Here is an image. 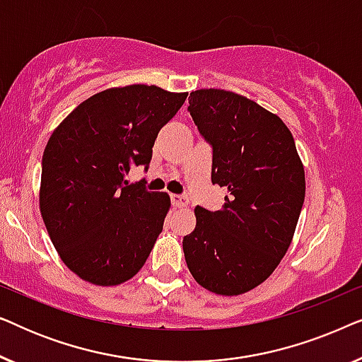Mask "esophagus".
<instances>
[{"label": "esophagus", "mask_w": 362, "mask_h": 362, "mask_svg": "<svg viewBox=\"0 0 362 362\" xmlns=\"http://www.w3.org/2000/svg\"><path fill=\"white\" fill-rule=\"evenodd\" d=\"M171 204L175 207H186L189 204V199H187L186 196H181V194H171Z\"/></svg>", "instance_id": "1"}]
</instances>
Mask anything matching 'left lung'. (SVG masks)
Returning <instances> with one entry per match:
<instances>
[{"instance_id": "8db88e82", "label": "left lung", "mask_w": 362, "mask_h": 362, "mask_svg": "<svg viewBox=\"0 0 362 362\" xmlns=\"http://www.w3.org/2000/svg\"><path fill=\"white\" fill-rule=\"evenodd\" d=\"M197 130L212 146V185L226 187L221 211L194 209L182 239L191 275L217 295L250 291L288 250L305 201V170L280 117L239 93L191 92Z\"/></svg>"}]
</instances>
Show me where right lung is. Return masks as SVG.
<instances>
[{
    "label": "right lung",
    "mask_w": 362,
    "mask_h": 362,
    "mask_svg": "<svg viewBox=\"0 0 362 362\" xmlns=\"http://www.w3.org/2000/svg\"><path fill=\"white\" fill-rule=\"evenodd\" d=\"M186 97L143 83L107 88L49 138L39 209L62 262L88 284L120 285L145 265L171 201L125 176L148 170L158 133Z\"/></svg>",
    "instance_id": "obj_1"
}]
</instances>
